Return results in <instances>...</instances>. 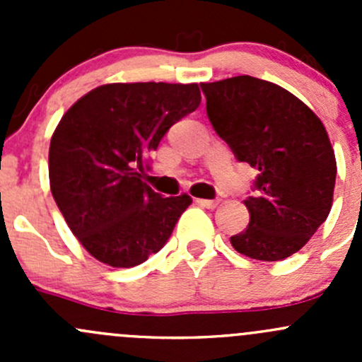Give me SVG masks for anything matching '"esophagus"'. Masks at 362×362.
Masks as SVG:
<instances>
[{
	"instance_id": "esophagus-1",
	"label": "esophagus",
	"mask_w": 362,
	"mask_h": 362,
	"mask_svg": "<svg viewBox=\"0 0 362 362\" xmlns=\"http://www.w3.org/2000/svg\"><path fill=\"white\" fill-rule=\"evenodd\" d=\"M196 204H199V206H204V208H215L218 204V199H196Z\"/></svg>"
}]
</instances>
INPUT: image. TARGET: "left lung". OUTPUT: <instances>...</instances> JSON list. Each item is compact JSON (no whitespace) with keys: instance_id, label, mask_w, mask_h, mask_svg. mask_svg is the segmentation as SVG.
Here are the masks:
<instances>
[{"instance_id":"8db88e82","label":"left lung","mask_w":362,"mask_h":362,"mask_svg":"<svg viewBox=\"0 0 362 362\" xmlns=\"http://www.w3.org/2000/svg\"><path fill=\"white\" fill-rule=\"evenodd\" d=\"M202 90L215 133L259 171L255 194L243 202L250 222L231 245L257 261H282L331 211L337 159L326 127L294 94L255 76L202 83Z\"/></svg>"}]
</instances>
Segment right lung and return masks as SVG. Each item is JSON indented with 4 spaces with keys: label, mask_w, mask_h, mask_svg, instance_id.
Segmentation results:
<instances>
[{
    "label": "right lung",
    "mask_w": 362,
    "mask_h": 362,
    "mask_svg": "<svg viewBox=\"0 0 362 362\" xmlns=\"http://www.w3.org/2000/svg\"><path fill=\"white\" fill-rule=\"evenodd\" d=\"M199 103L198 83H107L59 120L49 151L50 191L98 261L133 268L170 240L192 199L152 191L141 180L144 159Z\"/></svg>",
    "instance_id": "1"
}]
</instances>
